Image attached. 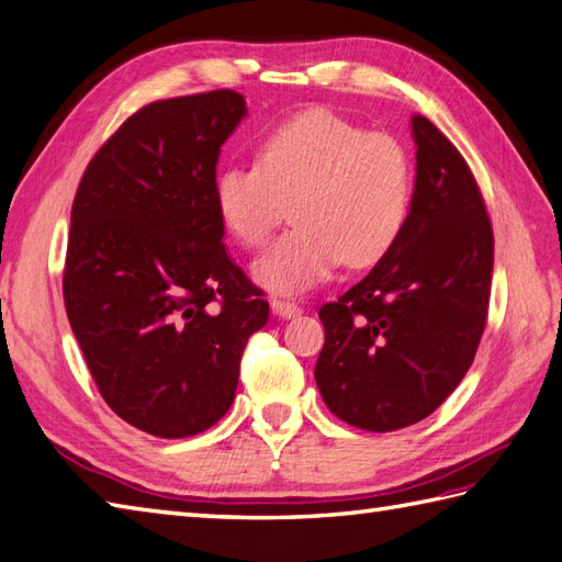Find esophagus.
<instances>
[{
  "label": "esophagus",
  "mask_w": 562,
  "mask_h": 562,
  "mask_svg": "<svg viewBox=\"0 0 562 562\" xmlns=\"http://www.w3.org/2000/svg\"><path fill=\"white\" fill-rule=\"evenodd\" d=\"M270 306H272V314H278L282 318H294V316L302 314L300 304L292 302V300H284V296H272Z\"/></svg>",
  "instance_id": "1"
}]
</instances>
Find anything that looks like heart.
<instances>
[{"instance_id": "b5f03b06", "label": "heart", "mask_w": 562, "mask_h": 562, "mask_svg": "<svg viewBox=\"0 0 562 562\" xmlns=\"http://www.w3.org/2000/svg\"><path fill=\"white\" fill-rule=\"evenodd\" d=\"M217 220L238 246L260 248L288 217L294 226L256 262L270 292L318 288L345 260L374 266L396 246L413 202V164L403 142L326 109L278 123L254 147V166L214 176Z\"/></svg>"}]
</instances>
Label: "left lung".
I'll use <instances>...</instances> for the list:
<instances>
[{"instance_id":"left-lung-1","label":"left lung","mask_w":562,"mask_h":562,"mask_svg":"<svg viewBox=\"0 0 562 562\" xmlns=\"http://www.w3.org/2000/svg\"><path fill=\"white\" fill-rule=\"evenodd\" d=\"M415 190L389 254L338 302L316 384L333 415L369 432L425 420L461 384L479 350L493 280V226L469 164L413 115Z\"/></svg>"}]
</instances>
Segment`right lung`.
<instances>
[{
	"mask_svg": "<svg viewBox=\"0 0 562 562\" xmlns=\"http://www.w3.org/2000/svg\"><path fill=\"white\" fill-rule=\"evenodd\" d=\"M244 115L232 89L145 105L89 161L71 205L69 326L103 401L154 437L217 423L248 338L268 324L212 202L220 149Z\"/></svg>",
	"mask_w": 562,
	"mask_h": 562,
	"instance_id": "add662e5",
	"label": "right lung"
}]
</instances>
